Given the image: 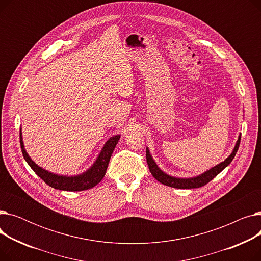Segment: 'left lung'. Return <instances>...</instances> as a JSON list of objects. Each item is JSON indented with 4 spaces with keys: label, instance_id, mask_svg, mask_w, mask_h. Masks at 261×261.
<instances>
[{
    "label": "left lung",
    "instance_id": "obj_1",
    "mask_svg": "<svg viewBox=\"0 0 261 261\" xmlns=\"http://www.w3.org/2000/svg\"><path fill=\"white\" fill-rule=\"evenodd\" d=\"M240 140H241V134H239L238 140L235 144L234 149H232L231 153L221 163H219L218 165L212 167L211 169L206 170L205 172L196 175V176H191V177H176V176H172L166 172H164L159 166L158 164L155 163V161L153 160L151 153H150V150L147 147L146 148V159H147V164L150 172L153 175V177H155V180H158L160 183L166 185V186H170L173 188H180V189H190V188H199L202 187L204 185H206L208 182H211L216 175H218L220 173L225 167H227L229 164L231 163V161L234 160L237 150L239 148L240 145Z\"/></svg>",
    "mask_w": 261,
    "mask_h": 261
}]
</instances>
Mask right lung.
<instances>
[{
  "label": "right lung",
  "mask_w": 261,
  "mask_h": 261,
  "mask_svg": "<svg viewBox=\"0 0 261 261\" xmlns=\"http://www.w3.org/2000/svg\"><path fill=\"white\" fill-rule=\"evenodd\" d=\"M120 139V135H113L110 138L106 144L103 145L102 149L98 156L96 158L95 162L92 164V166L84 171L82 173L75 174V175H63L50 172L42 167H40L38 164H36L32 158L26 152L24 143H23V136H22V129H20V144L22 153L27 162V164L31 166V168L40 176L47 185L55 189L65 190V191H81L87 190L94 186L97 185L106 174L110 159L113 153V150Z\"/></svg>",
  "instance_id": "obj_1"
}]
</instances>
